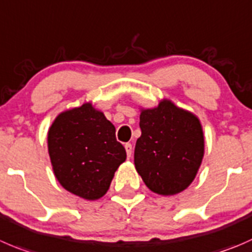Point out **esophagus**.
<instances>
[{
    "instance_id": "34e87169",
    "label": "esophagus",
    "mask_w": 252,
    "mask_h": 252,
    "mask_svg": "<svg viewBox=\"0 0 252 252\" xmlns=\"http://www.w3.org/2000/svg\"><path fill=\"white\" fill-rule=\"evenodd\" d=\"M124 148H126V155H128V158H130L131 156V151H133V146H131V144H126V145H124Z\"/></svg>"
}]
</instances>
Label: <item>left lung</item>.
I'll return each mask as SVG.
<instances>
[{
	"mask_svg": "<svg viewBox=\"0 0 252 252\" xmlns=\"http://www.w3.org/2000/svg\"><path fill=\"white\" fill-rule=\"evenodd\" d=\"M140 138L134 163L154 193L173 196L193 182L204 156V135L198 117L161 99L153 108H140Z\"/></svg>",
	"mask_w": 252,
	"mask_h": 252,
	"instance_id": "1",
	"label": "left lung"
}]
</instances>
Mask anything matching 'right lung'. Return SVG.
Here are the masks:
<instances>
[{
	"label": "right lung",
	"instance_id": "right-lung-1",
	"mask_svg": "<svg viewBox=\"0 0 252 252\" xmlns=\"http://www.w3.org/2000/svg\"><path fill=\"white\" fill-rule=\"evenodd\" d=\"M48 151L59 183L87 201L107 193L126 158L114 126L91 102L58 114L48 130Z\"/></svg>",
	"mask_w": 252,
	"mask_h": 252
}]
</instances>
